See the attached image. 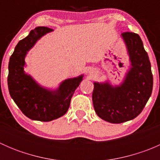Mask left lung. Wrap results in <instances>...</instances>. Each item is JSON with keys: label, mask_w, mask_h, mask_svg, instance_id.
Here are the masks:
<instances>
[{"label": "left lung", "mask_w": 160, "mask_h": 160, "mask_svg": "<svg viewBox=\"0 0 160 160\" xmlns=\"http://www.w3.org/2000/svg\"><path fill=\"white\" fill-rule=\"evenodd\" d=\"M122 36L128 48L132 68L119 87L94 83L92 93L97 114L114 124L136 118L146 106L153 86L151 64L139 35L126 32Z\"/></svg>", "instance_id": "8db88e82"}]
</instances>
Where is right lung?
<instances>
[{
    "label": "right lung",
    "instance_id": "1",
    "mask_svg": "<svg viewBox=\"0 0 160 160\" xmlns=\"http://www.w3.org/2000/svg\"><path fill=\"white\" fill-rule=\"evenodd\" d=\"M51 31L47 27H37L31 31L28 36L18 43L8 64V85L11 97L25 116L41 122H50L67 113L72 94L83 79V76H80L66 80L56 91H50L38 86L24 72L27 51Z\"/></svg>",
    "mask_w": 160,
    "mask_h": 160
}]
</instances>
